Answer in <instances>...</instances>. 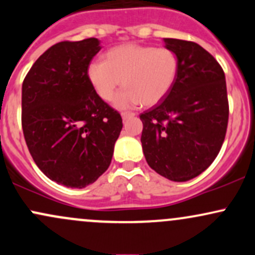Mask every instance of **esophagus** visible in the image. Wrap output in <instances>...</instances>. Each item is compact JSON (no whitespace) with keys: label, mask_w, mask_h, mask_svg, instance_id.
I'll return each instance as SVG.
<instances>
[{"label":"esophagus","mask_w":255,"mask_h":255,"mask_svg":"<svg viewBox=\"0 0 255 255\" xmlns=\"http://www.w3.org/2000/svg\"><path fill=\"white\" fill-rule=\"evenodd\" d=\"M121 116H122V119L126 121V120H129V119H132V117L135 116V114H133V113H122Z\"/></svg>","instance_id":"1"}]
</instances>
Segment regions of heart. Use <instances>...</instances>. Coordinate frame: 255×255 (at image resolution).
<instances>
[{"mask_svg":"<svg viewBox=\"0 0 255 255\" xmlns=\"http://www.w3.org/2000/svg\"><path fill=\"white\" fill-rule=\"evenodd\" d=\"M178 74L179 59L173 50L135 43L114 47L104 61H93L87 69L89 83L105 102L113 99L122 81L126 88L114 102L119 109L156 105L172 91Z\"/></svg>","mask_w":255,"mask_h":255,"instance_id":"1","label":"heart"}]
</instances>
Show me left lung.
<instances>
[{
  "mask_svg": "<svg viewBox=\"0 0 255 255\" xmlns=\"http://www.w3.org/2000/svg\"><path fill=\"white\" fill-rule=\"evenodd\" d=\"M179 59L169 94L140 115L141 146L147 164L172 181L205 172L219 153L229 120L222 66L195 42L163 38Z\"/></svg>",
  "mask_w": 255,
  "mask_h": 255,
  "instance_id": "obj_1",
  "label": "left lung"
}]
</instances>
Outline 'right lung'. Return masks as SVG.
Segmentation results:
<instances>
[{
  "label": "right lung",
  "instance_id": "obj_1",
  "mask_svg": "<svg viewBox=\"0 0 255 255\" xmlns=\"http://www.w3.org/2000/svg\"><path fill=\"white\" fill-rule=\"evenodd\" d=\"M98 38L54 44L35 61L21 88V125L33 161L57 184L83 189L111 163L121 115L89 83Z\"/></svg>",
  "mask_w": 255,
  "mask_h": 255
}]
</instances>
